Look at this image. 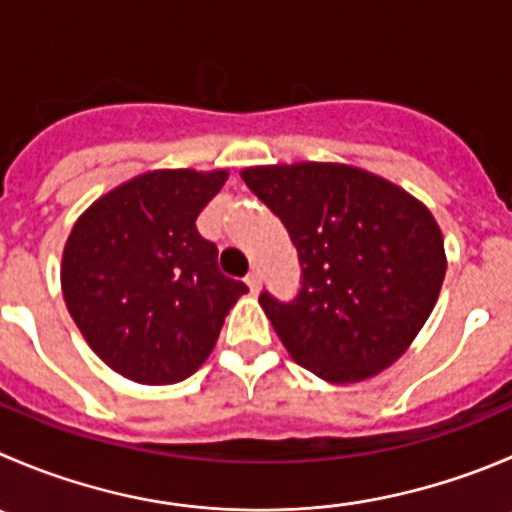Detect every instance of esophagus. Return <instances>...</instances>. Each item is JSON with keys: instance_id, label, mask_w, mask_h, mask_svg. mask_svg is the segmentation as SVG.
<instances>
[{"instance_id": "1", "label": "esophagus", "mask_w": 512, "mask_h": 512, "mask_svg": "<svg viewBox=\"0 0 512 512\" xmlns=\"http://www.w3.org/2000/svg\"><path fill=\"white\" fill-rule=\"evenodd\" d=\"M245 282H247V287H250V292H260V287H262V275L257 270H252L250 275L245 277Z\"/></svg>"}]
</instances>
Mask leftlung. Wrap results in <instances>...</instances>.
Returning a JSON list of instances; mask_svg holds the SVG:
<instances>
[{"label":"left lung","mask_w":512,"mask_h":512,"mask_svg":"<svg viewBox=\"0 0 512 512\" xmlns=\"http://www.w3.org/2000/svg\"><path fill=\"white\" fill-rule=\"evenodd\" d=\"M240 177L300 255L295 302L260 295L292 360L332 385L393 365L428 322L448 270L433 212L395 182L342 162L245 167Z\"/></svg>","instance_id":"1"}]
</instances>
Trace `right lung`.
Returning a JSON list of instances; mask_svg holds the SVG:
<instances>
[{"mask_svg": "<svg viewBox=\"0 0 512 512\" xmlns=\"http://www.w3.org/2000/svg\"><path fill=\"white\" fill-rule=\"evenodd\" d=\"M227 170H152L94 200L62 252L74 325L104 365L140 385H172L210 357L247 292L217 270L195 220Z\"/></svg>", "mask_w": 512, "mask_h": 512, "instance_id": "add662e5", "label": "right lung"}]
</instances>
